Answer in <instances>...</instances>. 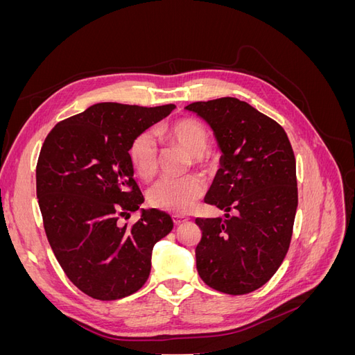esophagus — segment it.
Masks as SVG:
<instances>
[{"mask_svg":"<svg viewBox=\"0 0 355 355\" xmlns=\"http://www.w3.org/2000/svg\"><path fill=\"white\" fill-rule=\"evenodd\" d=\"M171 219H173V222H175V225H180L182 222H185V220H188L185 216H180V214H173V216H171Z\"/></svg>","mask_w":355,"mask_h":355,"instance_id":"obj_1","label":"esophagus"}]
</instances>
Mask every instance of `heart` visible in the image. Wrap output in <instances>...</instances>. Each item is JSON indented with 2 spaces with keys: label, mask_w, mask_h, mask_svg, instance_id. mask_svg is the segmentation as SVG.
<instances>
[{
  "label": "heart",
  "mask_w": 355,
  "mask_h": 355,
  "mask_svg": "<svg viewBox=\"0 0 355 355\" xmlns=\"http://www.w3.org/2000/svg\"><path fill=\"white\" fill-rule=\"evenodd\" d=\"M171 144L178 145L189 155L194 164L209 167L210 158L207 149L210 146V135L196 118H182L159 130ZM130 159L137 176L151 180L158 170V146L155 137L145 132L139 135L130 148ZM204 194V184L198 176H187L182 179H161L148 191V201L159 210L185 213L192 209L196 201Z\"/></svg>",
  "instance_id": "heart-1"
}]
</instances>
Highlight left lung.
Wrapping results in <instances>:
<instances>
[{"instance_id":"1","label":"left lung","mask_w":355,"mask_h":355,"mask_svg":"<svg viewBox=\"0 0 355 355\" xmlns=\"http://www.w3.org/2000/svg\"><path fill=\"white\" fill-rule=\"evenodd\" d=\"M222 153L206 201L225 219H196L197 271L209 287L245 295L283 263L297 209L296 159L284 128L235 98L194 102ZM232 211L234 214L230 215Z\"/></svg>"}]
</instances>
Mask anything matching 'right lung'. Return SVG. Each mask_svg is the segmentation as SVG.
Returning a JSON list of instances; mask_svg holds the SVG:
<instances>
[{"mask_svg": "<svg viewBox=\"0 0 355 355\" xmlns=\"http://www.w3.org/2000/svg\"><path fill=\"white\" fill-rule=\"evenodd\" d=\"M176 108L103 102L51 128L37 163V197L47 240L81 292L115 300L137 292L151 272L154 244L173 230L167 213L141 209L132 227L120 216L139 210L132 144Z\"/></svg>", "mask_w": 355, "mask_h": 355, "instance_id": "right-lung-1", "label": "right lung"}]
</instances>
